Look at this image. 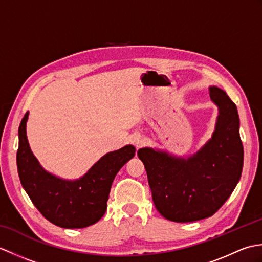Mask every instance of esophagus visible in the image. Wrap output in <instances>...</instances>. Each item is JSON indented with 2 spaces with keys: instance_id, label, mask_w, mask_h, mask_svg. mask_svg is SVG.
Listing matches in <instances>:
<instances>
[{
  "instance_id": "1",
  "label": "esophagus",
  "mask_w": 262,
  "mask_h": 262,
  "mask_svg": "<svg viewBox=\"0 0 262 262\" xmlns=\"http://www.w3.org/2000/svg\"><path fill=\"white\" fill-rule=\"evenodd\" d=\"M130 142H132V144L133 145H135V147H140L142 144H143V138H142V136L141 135H134V136H132V138H130Z\"/></svg>"
}]
</instances>
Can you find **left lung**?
<instances>
[{"instance_id":"8db88e82","label":"left lung","mask_w":262,"mask_h":262,"mask_svg":"<svg viewBox=\"0 0 262 262\" xmlns=\"http://www.w3.org/2000/svg\"><path fill=\"white\" fill-rule=\"evenodd\" d=\"M209 97L220 115L213 136L196 154L183 159L149 147L137 152L146 169L155 207L177 223L214 215L241 178L243 145L236 105L216 86L209 88Z\"/></svg>"}]
</instances>
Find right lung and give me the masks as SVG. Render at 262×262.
<instances>
[{
  "mask_svg": "<svg viewBox=\"0 0 262 262\" xmlns=\"http://www.w3.org/2000/svg\"><path fill=\"white\" fill-rule=\"evenodd\" d=\"M28 113L19 126L18 173L28 196L42 216L64 229H83L101 219L107 209L111 185L118 171L134 158L135 147L126 145L107 153L82 178L63 180L43 170L28 143Z\"/></svg>",
  "mask_w": 262,
  "mask_h": 262,
  "instance_id": "obj_1",
  "label": "right lung"
}]
</instances>
